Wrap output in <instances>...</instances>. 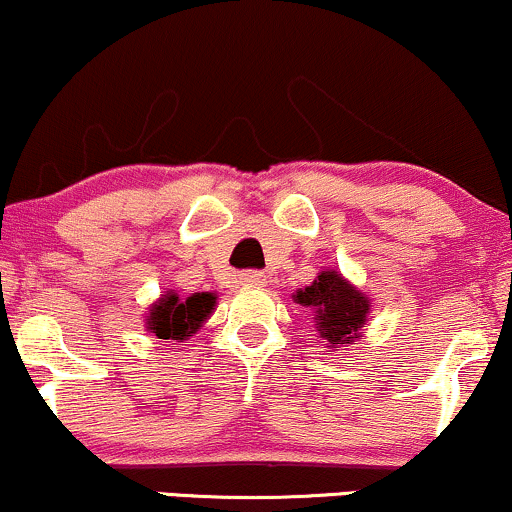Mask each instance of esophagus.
<instances>
[{
	"mask_svg": "<svg viewBox=\"0 0 512 512\" xmlns=\"http://www.w3.org/2000/svg\"><path fill=\"white\" fill-rule=\"evenodd\" d=\"M239 282H242L244 287H261L266 285V275H263L261 270H246V273L239 275Z\"/></svg>",
	"mask_w": 512,
	"mask_h": 512,
	"instance_id": "34e87169",
	"label": "esophagus"
}]
</instances>
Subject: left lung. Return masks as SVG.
I'll use <instances>...</instances> for the list:
<instances>
[{"label": "left lung", "instance_id": "left-lung-1", "mask_svg": "<svg viewBox=\"0 0 512 512\" xmlns=\"http://www.w3.org/2000/svg\"><path fill=\"white\" fill-rule=\"evenodd\" d=\"M294 302L314 309L318 338L326 340L330 350L362 338L369 318V297L350 285L338 270H321L309 287L297 290Z\"/></svg>", "mask_w": 512, "mask_h": 512}]
</instances>
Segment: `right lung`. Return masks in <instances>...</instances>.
Masks as SVG:
<instances>
[{"label":"right lung","mask_w":512,"mask_h":512,"mask_svg":"<svg viewBox=\"0 0 512 512\" xmlns=\"http://www.w3.org/2000/svg\"><path fill=\"white\" fill-rule=\"evenodd\" d=\"M213 292H196L182 299L177 292H167L148 309L146 328L160 340L182 342L196 333L213 314L215 306Z\"/></svg>","instance_id":"add662e5"}]
</instances>
